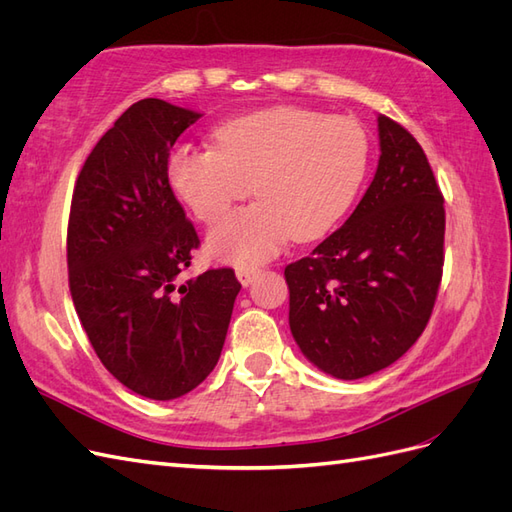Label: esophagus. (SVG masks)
<instances>
[{
  "label": "esophagus",
  "instance_id": "1",
  "mask_svg": "<svg viewBox=\"0 0 512 512\" xmlns=\"http://www.w3.org/2000/svg\"><path fill=\"white\" fill-rule=\"evenodd\" d=\"M237 280L241 282V286H250L256 277H258V269L254 267H237Z\"/></svg>",
  "mask_w": 512,
  "mask_h": 512
}]
</instances>
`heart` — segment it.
I'll list each match as a JSON object with an SVG mask.
<instances>
[{
  "label": "heart",
  "mask_w": 512,
  "mask_h": 512,
  "mask_svg": "<svg viewBox=\"0 0 512 512\" xmlns=\"http://www.w3.org/2000/svg\"><path fill=\"white\" fill-rule=\"evenodd\" d=\"M367 164L369 141L359 123L280 106L224 123L215 147H177L168 181L207 224L254 188L258 203L215 226L207 250L232 265H260L292 237L318 239L342 220Z\"/></svg>",
  "instance_id": "1"
}]
</instances>
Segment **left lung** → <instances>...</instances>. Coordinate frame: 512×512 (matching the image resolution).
Returning a JSON list of instances; mask_svg holds the SVG:
<instances>
[{
  "label": "left lung",
  "instance_id": "1",
  "mask_svg": "<svg viewBox=\"0 0 512 512\" xmlns=\"http://www.w3.org/2000/svg\"><path fill=\"white\" fill-rule=\"evenodd\" d=\"M374 181L342 228L286 267L290 333L324 374L359 380L425 331L444 265V198L423 147L378 115Z\"/></svg>",
  "mask_w": 512,
  "mask_h": 512
}]
</instances>
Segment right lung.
<instances>
[{"label": "right lung", "mask_w": 512, "mask_h": 512, "mask_svg": "<svg viewBox=\"0 0 512 512\" xmlns=\"http://www.w3.org/2000/svg\"><path fill=\"white\" fill-rule=\"evenodd\" d=\"M203 115L145 98L85 160L68 222L70 292L98 359L136 395L177 399L218 365L241 284L181 282L198 235L168 183V151Z\"/></svg>", "instance_id": "add662e5"}]
</instances>
